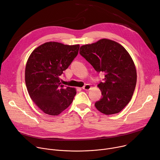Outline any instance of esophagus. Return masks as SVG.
<instances>
[{
    "label": "esophagus",
    "instance_id": "34e87169",
    "mask_svg": "<svg viewBox=\"0 0 160 160\" xmlns=\"http://www.w3.org/2000/svg\"><path fill=\"white\" fill-rule=\"evenodd\" d=\"M92 88V86L90 85V84H87L86 85H84L83 87H82V89L83 90H90Z\"/></svg>",
    "mask_w": 160,
    "mask_h": 160
}]
</instances>
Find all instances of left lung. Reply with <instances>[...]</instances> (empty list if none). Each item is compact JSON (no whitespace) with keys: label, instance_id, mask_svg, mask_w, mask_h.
Wrapping results in <instances>:
<instances>
[{"label":"left lung","instance_id":"left-lung-1","mask_svg":"<svg viewBox=\"0 0 160 160\" xmlns=\"http://www.w3.org/2000/svg\"><path fill=\"white\" fill-rule=\"evenodd\" d=\"M79 53L98 73H105L104 81L98 85L102 98L95 107L105 115L119 113L132 99L136 84L131 56L123 46L108 39L82 45Z\"/></svg>","mask_w":160,"mask_h":160}]
</instances>
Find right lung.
I'll return each mask as SVG.
<instances>
[{
	"mask_svg": "<svg viewBox=\"0 0 160 160\" xmlns=\"http://www.w3.org/2000/svg\"><path fill=\"white\" fill-rule=\"evenodd\" d=\"M79 44L47 42L36 48L28 58L25 82L30 98L43 112L58 116L67 108L76 90L64 87L60 76L78 54Z\"/></svg>",
	"mask_w": 160,
	"mask_h": 160,
	"instance_id": "add662e5",
	"label": "right lung"
}]
</instances>
